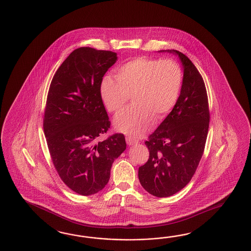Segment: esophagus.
Segmentation results:
<instances>
[{
  "mask_svg": "<svg viewBox=\"0 0 251 251\" xmlns=\"http://www.w3.org/2000/svg\"><path fill=\"white\" fill-rule=\"evenodd\" d=\"M126 144L128 146H133V145H135V144H138V142H139L138 139L134 138L133 136H126Z\"/></svg>",
  "mask_w": 251,
  "mask_h": 251,
  "instance_id": "1",
  "label": "esophagus"
}]
</instances>
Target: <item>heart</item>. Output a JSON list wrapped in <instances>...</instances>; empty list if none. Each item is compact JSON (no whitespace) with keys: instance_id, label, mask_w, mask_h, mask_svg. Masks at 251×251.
<instances>
[{"instance_id":"heart-1","label":"heart","mask_w":251,"mask_h":251,"mask_svg":"<svg viewBox=\"0 0 251 251\" xmlns=\"http://www.w3.org/2000/svg\"><path fill=\"white\" fill-rule=\"evenodd\" d=\"M117 79L105 76L100 85V96L106 110L117 114L128 102L133 105L115 119L119 132L139 137L153 121L169 114L179 99L182 70L174 59L138 57L117 70Z\"/></svg>"}]
</instances>
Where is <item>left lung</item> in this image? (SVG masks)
Here are the masks:
<instances>
[{"instance_id": "obj_1", "label": "left lung", "mask_w": 251, "mask_h": 251, "mask_svg": "<svg viewBox=\"0 0 251 251\" xmlns=\"http://www.w3.org/2000/svg\"><path fill=\"white\" fill-rule=\"evenodd\" d=\"M165 51L181 59V93L173 110L146 141L150 155L138 170L141 185L160 198L180 192L192 180L203 154L210 123L202 76L183 53Z\"/></svg>"}]
</instances>
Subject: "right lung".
<instances>
[{"label":"right lung","instance_id":"1","mask_svg":"<svg viewBox=\"0 0 251 251\" xmlns=\"http://www.w3.org/2000/svg\"><path fill=\"white\" fill-rule=\"evenodd\" d=\"M117 59L110 50L78 48L60 65L48 93L43 129L54 167L70 190L84 196L106 185L112 164L126 148L123 134L99 140L111 124L100 85Z\"/></svg>","mask_w":251,"mask_h":251}]
</instances>
